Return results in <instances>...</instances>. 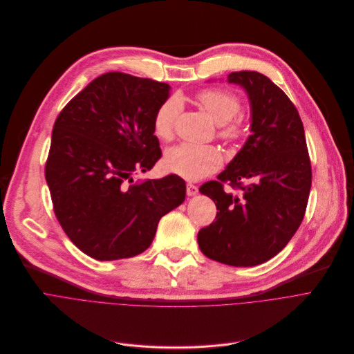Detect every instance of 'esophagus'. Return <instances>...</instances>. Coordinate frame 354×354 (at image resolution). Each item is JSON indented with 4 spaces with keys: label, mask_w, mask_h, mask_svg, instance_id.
Segmentation results:
<instances>
[{
    "label": "esophagus",
    "mask_w": 354,
    "mask_h": 354,
    "mask_svg": "<svg viewBox=\"0 0 354 354\" xmlns=\"http://www.w3.org/2000/svg\"><path fill=\"white\" fill-rule=\"evenodd\" d=\"M198 194V186L194 183H186V195L187 196H194Z\"/></svg>",
    "instance_id": "obj_1"
}]
</instances>
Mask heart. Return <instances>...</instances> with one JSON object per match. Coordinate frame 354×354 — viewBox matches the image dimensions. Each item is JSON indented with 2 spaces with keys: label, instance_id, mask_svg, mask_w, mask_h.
<instances>
[{
  "label": "heart",
  "instance_id": "b5f03b06",
  "mask_svg": "<svg viewBox=\"0 0 354 354\" xmlns=\"http://www.w3.org/2000/svg\"><path fill=\"white\" fill-rule=\"evenodd\" d=\"M195 102L218 124V136L226 144H238L246 135V124L238 95L225 88H209L196 93ZM180 106L175 98L165 101L153 116L155 135L162 140H171L175 135ZM223 163L222 152L212 145L180 144L167 151L163 165L167 171L198 180L216 172Z\"/></svg>",
  "mask_w": 354,
  "mask_h": 354
}]
</instances>
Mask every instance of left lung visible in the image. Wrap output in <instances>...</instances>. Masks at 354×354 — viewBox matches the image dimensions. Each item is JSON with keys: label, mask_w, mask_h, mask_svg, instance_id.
<instances>
[{"label": "left lung", "mask_w": 354, "mask_h": 354, "mask_svg": "<svg viewBox=\"0 0 354 354\" xmlns=\"http://www.w3.org/2000/svg\"><path fill=\"white\" fill-rule=\"evenodd\" d=\"M227 81L248 92L252 135L218 179L199 187L218 212L198 243L212 261L248 268L293 238L308 206L312 163L300 115L283 91L256 71L232 73Z\"/></svg>", "instance_id": "obj_1"}]
</instances>
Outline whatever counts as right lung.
I'll return each mask as SVG.
<instances>
[{"label": "right lung", "instance_id": "1", "mask_svg": "<svg viewBox=\"0 0 354 354\" xmlns=\"http://www.w3.org/2000/svg\"><path fill=\"white\" fill-rule=\"evenodd\" d=\"M171 86L125 73L89 82L59 112L45 163L55 216L97 261L145 252L163 215L186 195L178 175L133 182L160 159L153 116Z\"/></svg>", "mask_w": 354, "mask_h": 354}]
</instances>
